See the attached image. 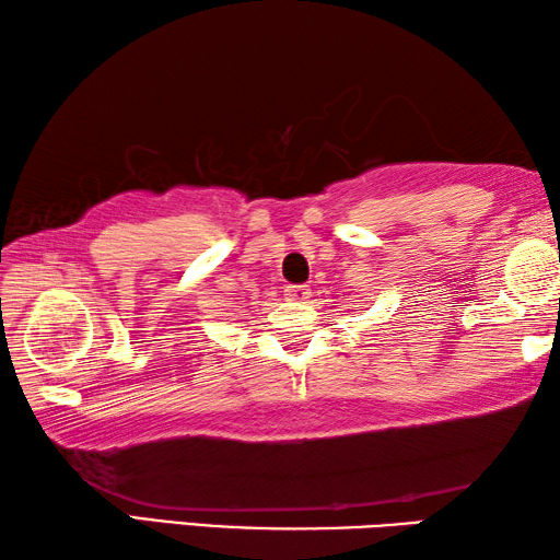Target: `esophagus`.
<instances>
[{
  "mask_svg": "<svg viewBox=\"0 0 560 560\" xmlns=\"http://www.w3.org/2000/svg\"><path fill=\"white\" fill-rule=\"evenodd\" d=\"M283 296L289 301H306L311 296V289L303 287V283H289V287L283 289Z\"/></svg>",
  "mask_w": 560,
  "mask_h": 560,
  "instance_id": "1",
  "label": "esophagus"
}]
</instances>
